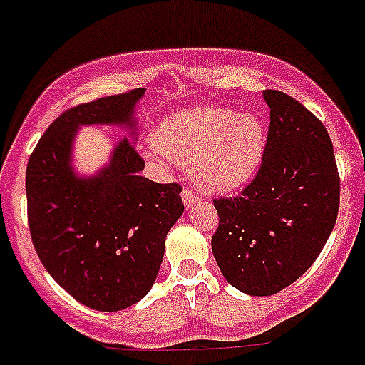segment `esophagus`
Masks as SVG:
<instances>
[{"label":"esophagus","instance_id":"34e87169","mask_svg":"<svg viewBox=\"0 0 365 365\" xmlns=\"http://www.w3.org/2000/svg\"><path fill=\"white\" fill-rule=\"evenodd\" d=\"M182 200H183V206H185V208H191V206L193 205H197V202H199V197H197V195L193 193V191H191V189L189 187H183V191H182Z\"/></svg>","mask_w":365,"mask_h":365}]
</instances>
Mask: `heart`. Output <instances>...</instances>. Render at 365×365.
<instances>
[{
    "label": "heart",
    "instance_id": "b5f03b06",
    "mask_svg": "<svg viewBox=\"0 0 365 365\" xmlns=\"http://www.w3.org/2000/svg\"><path fill=\"white\" fill-rule=\"evenodd\" d=\"M267 126L255 113L205 106L166 117L155 130L151 159L191 166L199 187L227 193L242 187L259 168Z\"/></svg>",
    "mask_w": 365,
    "mask_h": 365
}]
</instances>
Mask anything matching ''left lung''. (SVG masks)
<instances>
[{"label":"left lung","mask_w":365,"mask_h":365,"mask_svg":"<svg viewBox=\"0 0 365 365\" xmlns=\"http://www.w3.org/2000/svg\"><path fill=\"white\" fill-rule=\"evenodd\" d=\"M271 125L252 183L216 199L212 252L231 286L272 295L294 284L322 252L339 212V172L326 126L297 100L263 91Z\"/></svg>","instance_id":"left-lung-1"}]
</instances>
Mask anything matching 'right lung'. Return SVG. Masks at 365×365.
<instances>
[{"mask_svg":"<svg viewBox=\"0 0 365 365\" xmlns=\"http://www.w3.org/2000/svg\"><path fill=\"white\" fill-rule=\"evenodd\" d=\"M143 88L64 111L48 126L26 168L28 225L47 272L83 305L115 312L148 294L159 274L166 233L183 214L182 187L140 176L134 138H123L94 176L71 165L85 125H117L136 134Z\"/></svg>","mask_w":365,"mask_h":365,"instance_id":"right-lung-1","label":"right lung"}]
</instances>
